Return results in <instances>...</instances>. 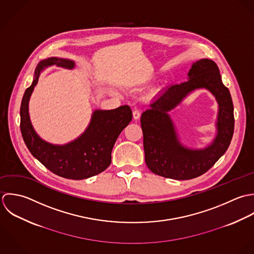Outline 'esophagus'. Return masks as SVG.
Returning <instances> with one entry per match:
<instances>
[{"label": "esophagus", "mask_w": 254, "mask_h": 254, "mask_svg": "<svg viewBox=\"0 0 254 254\" xmlns=\"http://www.w3.org/2000/svg\"><path fill=\"white\" fill-rule=\"evenodd\" d=\"M140 116H141L140 111H138V110H134V111L132 112V117H133V119H134V120H138V119L140 118Z\"/></svg>", "instance_id": "obj_1"}]
</instances>
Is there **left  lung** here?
<instances>
[{"label": "left lung", "instance_id": "left-lung-1", "mask_svg": "<svg viewBox=\"0 0 254 254\" xmlns=\"http://www.w3.org/2000/svg\"><path fill=\"white\" fill-rule=\"evenodd\" d=\"M206 89L218 103L217 132L204 149L193 150L179 141L168 113L191 92ZM143 146L148 169L158 176L174 180H190L206 173L227 151L235 127L234 105L229 89L223 84L218 65L209 59L192 64L188 81L163 90L141 115Z\"/></svg>", "mask_w": 254, "mask_h": 254}]
</instances>
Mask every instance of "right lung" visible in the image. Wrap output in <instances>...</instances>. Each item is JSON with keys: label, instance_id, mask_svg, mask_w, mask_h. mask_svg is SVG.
<instances>
[{"label": "right lung", "instance_id": "1", "mask_svg": "<svg viewBox=\"0 0 254 254\" xmlns=\"http://www.w3.org/2000/svg\"><path fill=\"white\" fill-rule=\"evenodd\" d=\"M51 65L73 69L75 63L69 59L51 57L38 64L32 84L25 90L20 106V130L23 140L30 153L57 176L69 180L91 178L110 166L115 142L132 120L131 110L127 105L113 110L97 109L92 113L84 132L74 140L63 145L44 140L31 124L28 104L41 71Z\"/></svg>", "mask_w": 254, "mask_h": 254}]
</instances>
